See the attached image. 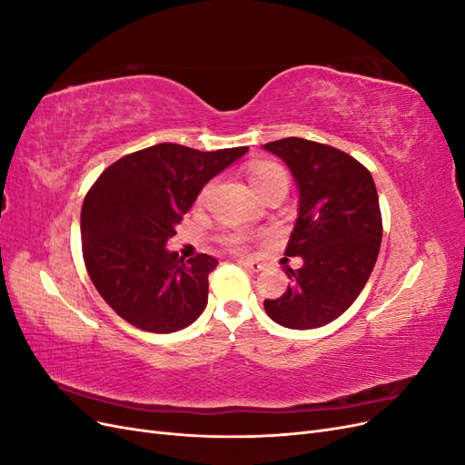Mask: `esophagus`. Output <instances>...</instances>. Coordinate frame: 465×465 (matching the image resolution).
I'll use <instances>...</instances> for the list:
<instances>
[{
	"label": "esophagus",
	"instance_id": "esophagus-1",
	"mask_svg": "<svg viewBox=\"0 0 465 465\" xmlns=\"http://www.w3.org/2000/svg\"><path fill=\"white\" fill-rule=\"evenodd\" d=\"M238 263H241L242 267H246V270H250V272H262L263 267H265L262 262L250 260V258H242V260H238Z\"/></svg>",
	"mask_w": 465,
	"mask_h": 465
}]
</instances>
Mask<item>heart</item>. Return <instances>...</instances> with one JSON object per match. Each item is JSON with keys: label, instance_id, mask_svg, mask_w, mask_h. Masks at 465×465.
I'll use <instances>...</instances> for the list:
<instances>
[{"label": "heart", "instance_id": "obj_1", "mask_svg": "<svg viewBox=\"0 0 465 465\" xmlns=\"http://www.w3.org/2000/svg\"><path fill=\"white\" fill-rule=\"evenodd\" d=\"M248 180L250 186L254 188L258 195H262L267 190L273 188H285L289 186V173L285 171V166H281L279 163L273 161H258L250 166L248 171ZM209 188L202 192V198H205ZM250 238L242 232H232L224 236V244H229L232 248H244L248 244Z\"/></svg>", "mask_w": 465, "mask_h": 465}]
</instances>
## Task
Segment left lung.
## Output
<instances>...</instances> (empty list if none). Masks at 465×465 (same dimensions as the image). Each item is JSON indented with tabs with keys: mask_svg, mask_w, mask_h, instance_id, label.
<instances>
[{
	"mask_svg": "<svg viewBox=\"0 0 465 465\" xmlns=\"http://www.w3.org/2000/svg\"><path fill=\"white\" fill-rule=\"evenodd\" d=\"M285 161L299 186V217L285 256L291 285L265 299L267 316L291 330H314L355 302L374 270L382 242V215L372 174L351 154L302 137L263 145Z\"/></svg>",
	"mask_w": 465,
	"mask_h": 465,
	"instance_id": "left-lung-1",
	"label": "left lung"
}]
</instances>
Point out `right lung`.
<instances>
[{
    "label": "right lung",
    "mask_w": 465,
    "mask_h": 465,
    "mask_svg": "<svg viewBox=\"0 0 465 465\" xmlns=\"http://www.w3.org/2000/svg\"><path fill=\"white\" fill-rule=\"evenodd\" d=\"M246 151L159 143L125 154L96 178L81 209L83 260L120 318L154 333L200 318L219 262L207 254L184 262L164 244L207 182Z\"/></svg>",
    "instance_id": "1"
}]
</instances>
